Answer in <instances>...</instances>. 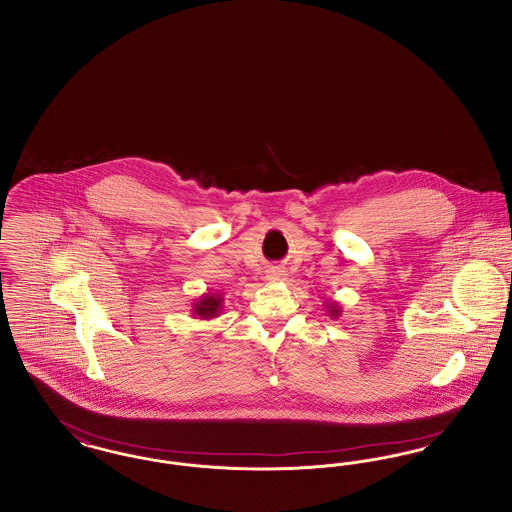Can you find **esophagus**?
I'll return each mask as SVG.
<instances>
[{"mask_svg": "<svg viewBox=\"0 0 512 512\" xmlns=\"http://www.w3.org/2000/svg\"><path fill=\"white\" fill-rule=\"evenodd\" d=\"M286 278V270H282L280 267H272L267 270V280L270 282H280Z\"/></svg>", "mask_w": 512, "mask_h": 512, "instance_id": "obj_1", "label": "esophagus"}]
</instances>
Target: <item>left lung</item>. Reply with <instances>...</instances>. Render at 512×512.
Segmentation results:
<instances>
[{"label":"left lung","mask_w":512,"mask_h":512,"mask_svg":"<svg viewBox=\"0 0 512 512\" xmlns=\"http://www.w3.org/2000/svg\"><path fill=\"white\" fill-rule=\"evenodd\" d=\"M326 313H328V317L340 318V303L338 301H326Z\"/></svg>","instance_id":"8db88e82"}]
</instances>
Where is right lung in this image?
Returning a JSON list of instances; mask_svg holds the SVG:
<instances>
[{
	"instance_id": "1",
	"label": "right lung",
	"mask_w": 512,
	"mask_h": 512,
	"mask_svg": "<svg viewBox=\"0 0 512 512\" xmlns=\"http://www.w3.org/2000/svg\"><path fill=\"white\" fill-rule=\"evenodd\" d=\"M222 311V293H203L192 305V317L201 320L217 318Z\"/></svg>"
}]
</instances>
